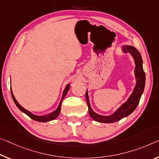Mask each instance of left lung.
<instances>
[{
    "label": "left lung",
    "mask_w": 159,
    "mask_h": 159,
    "mask_svg": "<svg viewBox=\"0 0 159 159\" xmlns=\"http://www.w3.org/2000/svg\"><path fill=\"white\" fill-rule=\"evenodd\" d=\"M122 51L125 53H130L132 56L134 57L135 61V75L137 79V84L134 89L132 94L130 95L129 99L125 102L114 114L110 116L100 115L93 111L90 105L89 95L86 90L85 93V99H86L87 105L89 107V115L93 120L98 122L102 123H112L122 119L123 117L129 115L131 113L134 112V110L137 107L139 102L141 96H142L145 85V73L143 71L142 66V59L140 53L135 47L132 46H125L122 48Z\"/></svg>",
    "instance_id": "1"
}]
</instances>
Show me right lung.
<instances>
[{"label":"right lung","mask_w":159,"mask_h":159,"mask_svg":"<svg viewBox=\"0 0 159 159\" xmlns=\"http://www.w3.org/2000/svg\"><path fill=\"white\" fill-rule=\"evenodd\" d=\"M70 89V85L68 84L66 85V89H64V93H63V95H62V98H61V101L59 102V106H58L57 109L55 110L54 112H53L52 113H50L49 115H44V116H37V115H35L34 114H32V113L30 112L28 110H25V108L22 107L19 104L18 102H17V100H16V98H15L13 94H12V89H11V95H12V99H13V101L14 102L16 103V106L19 108L20 110H21L22 112H23L24 113H25L27 115H28L29 117L31 118V119L34 120L35 121H37V122H48V121H50V120H53L54 119H56V118L59 116V113H60V110H61V102H62V100L64 99V97L66 96V95L67 94L68 91H69V90Z\"/></svg>","instance_id":"right-lung-1"}]
</instances>
